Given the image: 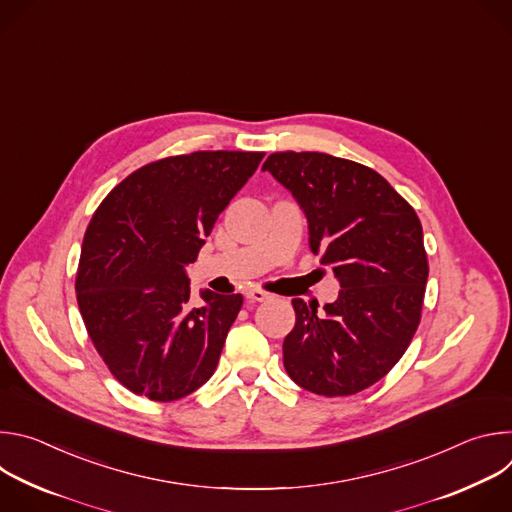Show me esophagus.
<instances>
[{"label": "esophagus", "instance_id": "1", "mask_svg": "<svg viewBox=\"0 0 512 512\" xmlns=\"http://www.w3.org/2000/svg\"><path fill=\"white\" fill-rule=\"evenodd\" d=\"M245 298H247L249 304H257V302H265L269 298V294H265L263 289H249L247 294H245Z\"/></svg>", "mask_w": 512, "mask_h": 512}]
</instances>
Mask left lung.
Here are the masks:
<instances>
[{
  "label": "left lung",
  "mask_w": 512,
  "mask_h": 512,
  "mask_svg": "<svg viewBox=\"0 0 512 512\" xmlns=\"http://www.w3.org/2000/svg\"><path fill=\"white\" fill-rule=\"evenodd\" d=\"M263 170L294 194L312 253L342 287L324 312L291 300L283 367L316 395H354L395 367L419 326L429 273L419 216L381 174L344 158L275 152Z\"/></svg>",
  "instance_id": "8db88e82"
}]
</instances>
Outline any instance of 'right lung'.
Here are the masks:
<instances>
[{
  "label": "right lung",
  "mask_w": 512,
  "mask_h": 512,
  "mask_svg": "<svg viewBox=\"0 0 512 512\" xmlns=\"http://www.w3.org/2000/svg\"><path fill=\"white\" fill-rule=\"evenodd\" d=\"M263 152H192L145 164L117 184L87 227L77 302L89 338L131 393L176 401L202 387L221 358L243 296L200 291L184 267Z\"/></svg>",
  "instance_id": "1"
}]
</instances>
